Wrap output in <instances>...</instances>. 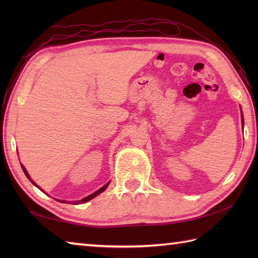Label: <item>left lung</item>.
<instances>
[{"label":"left lung","mask_w":258,"mask_h":258,"mask_svg":"<svg viewBox=\"0 0 258 258\" xmlns=\"http://www.w3.org/2000/svg\"><path fill=\"white\" fill-rule=\"evenodd\" d=\"M242 124H243V127H244V117H243V113H242Z\"/></svg>","instance_id":"left-lung-1"}]
</instances>
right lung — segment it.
<instances>
[{"instance_id": "1", "label": "right lung", "mask_w": 258, "mask_h": 258, "mask_svg": "<svg viewBox=\"0 0 258 258\" xmlns=\"http://www.w3.org/2000/svg\"><path fill=\"white\" fill-rule=\"evenodd\" d=\"M21 166H22V169H23L24 174L26 175V177L31 180L32 184H34V185L36 186V187H38V186H37V185L34 183V180H33V179L30 177V175H29V173H27V171H26V169H25V167H24L23 165H22V164H21ZM108 184H109V182H108V183H106V184L104 185L103 187H101L100 189H97L96 191H94V193H93V194H91V195H89V196H86V197H84V199H82V200H80V201H73V202H67V201H62V200H57V201H58V202H61V203H68V204H69V203H72V204H75V205L81 204V203H86L87 201H90V200H92V199H94L95 196H97L98 194H101L102 191L105 190V189H106V187H107V186H108ZM38 188H40V187H38ZM40 189H41V188H40ZM41 190H42V191H44V190H43V189H41ZM44 193H45V191H44ZM45 194H46V193H45Z\"/></svg>"}]
</instances>
